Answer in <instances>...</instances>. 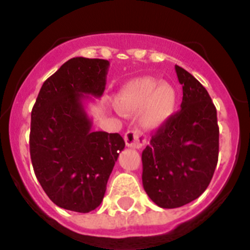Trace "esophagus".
I'll return each instance as SVG.
<instances>
[{"mask_svg": "<svg viewBox=\"0 0 250 250\" xmlns=\"http://www.w3.org/2000/svg\"><path fill=\"white\" fill-rule=\"evenodd\" d=\"M125 144L131 149H141L146 143V136L139 130H130L125 134Z\"/></svg>", "mask_w": 250, "mask_h": 250, "instance_id": "1", "label": "esophagus"}]
</instances>
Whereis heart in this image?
<instances>
[{
	"instance_id": "heart-1",
	"label": "heart",
	"mask_w": 250,
	"mask_h": 250,
	"mask_svg": "<svg viewBox=\"0 0 250 250\" xmlns=\"http://www.w3.org/2000/svg\"><path fill=\"white\" fill-rule=\"evenodd\" d=\"M179 96L175 87L155 77H139L129 81L115 96V107L124 115L141 111V125L155 129L167 123L176 111Z\"/></svg>"
}]
</instances>
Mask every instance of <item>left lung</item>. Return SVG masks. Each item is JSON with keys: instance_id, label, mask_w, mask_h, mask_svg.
I'll return each mask as SVG.
<instances>
[{"instance_id": "obj_1", "label": "left lung", "mask_w": 250, "mask_h": 250, "mask_svg": "<svg viewBox=\"0 0 250 250\" xmlns=\"http://www.w3.org/2000/svg\"><path fill=\"white\" fill-rule=\"evenodd\" d=\"M183 86L180 111L156 131L143 151V185L164 209L199 198L213 178L219 154L216 109L204 86L175 65Z\"/></svg>"}]
</instances>
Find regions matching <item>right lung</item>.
<instances>
[{"mask_svg":"<svg viewBox=\"0 0 250 250\" xmlns=\"http://www.w3.org/2000/svg\"><path fill=\"white\" fill-rule=\"evenodd\" d=\"M107 60L74 57L43 83L31 112L30 154L37 180L57 207L89 213L101 204L115 161L125 147L119 134L92 131L85 101L100 98Z\"/></svg>","mask_w":250,"mask_h":250,"instance_id":"right-lung-1","label":"right lung"}]
</instances>
